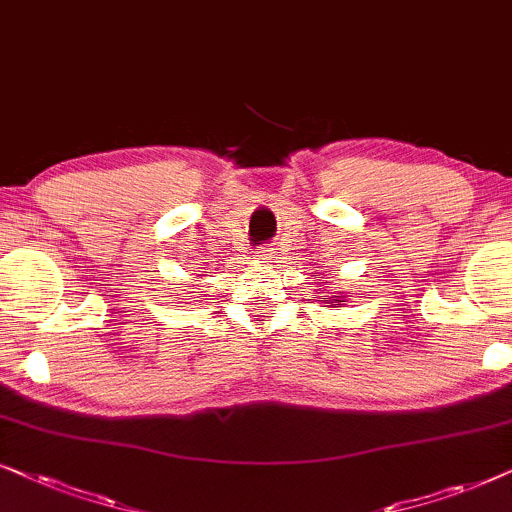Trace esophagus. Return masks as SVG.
I'll list each match as a JSON object with an SVG mask.
<instances>
[{"label":"esophagus","mask_w":512,"mask_h":512,"mask_svg":"<svg viewBox=\"0 0 512 512\" xmlns=\"http://www.w3.org/2000/svg\"><path fill=\"white\" fill-rule=\"evenodd\" d=\"M255 260H257V262H269V260H274V250H271V248H260V250H257Z\"/></svg>","instance_id":"34e87169"}]
</instances>
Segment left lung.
Segmentation results:
<instances>
[{
  "instance_id": "obj_1",
  "label": "left lung",
  "mask_w": 512,
  "mask_h": 512,
  "mask_svg": "<svg viewBox=\"0 0 512 512\" xmlns=\"http://www.w3.org/2000/svg\"><path fill=\"white\" fill-rule=\"evenodd\" d=\"M323 302L327 304V306H335V304H339V302H342V297H323Z\"/></svg>"
}]
</instances>
